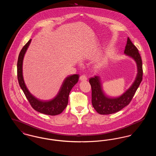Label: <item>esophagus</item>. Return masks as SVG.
<instances>
[{
    "label": "esophagus",
    "mask_w": 156,
    "mask_h": 156,
    "mask_svg": "<svg viewBox=\"0 0 156 156\" xmlns=\"http://www.w3.org/2000/svg\"><path fill=\"white\" fill-rule=\"evenodd\" d=\"M80 80L81 81H86L87 80V78L85 75H81L80 77Z\"/></svg>",
    "instance_id": "obj_1"
}]
</instances>
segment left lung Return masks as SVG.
<instances>
[{
  "label": "left lung",
  "instance_id": "left-lung-1",
  "mask_svg": "<svg viewBox=\"0 0 156 156\" xmlns=\"http://www.w3.org/2000/svg\"><path fill=\"white\" fill-rule=\"evenodd\" d=\"M124 53L135 61L137 74L133 83L121 96L117 98H109L105 95L102 89L99 76H94L89 79L92 88V104L96 111L101 115H109L122 110L132 101L136 91L139 88L143 76L142 61L136 47L128 37Z\"/></svg>",
  "mask_w": 156,
  "mask_h": 156
}]
</instances>
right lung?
Segmentation results:
<instances>
[{
	"mask_svg": "<svg viewBox=\"0 0 156 156\" xmlns=\"http://www.w3.org/2000/svg\"><path fill=\"white\" fill-rule=\"evenodd\" d=\"M31 41V39L23 47L18 57L17 71L19 85L31 106L35 111L51 116L59 115L67 107L69 92L73 87L78 82L80 75L74 74L67 76L62 82L57 95L50 101H41L33 96L27 89L23 76V58Z\"/></svg>",
	"mask_w": 156,
	"mask_h": 156,
	"instance_id": "right-lung-1",
	"label": "right lung"
}]
</instances>
